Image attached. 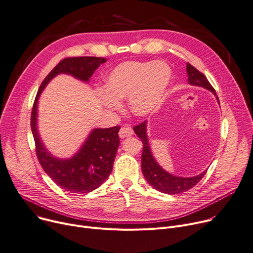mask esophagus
Returning <instances> with one entry per match:
<instances>
[{
  "mask_svg": "<svg viewBox=\"0 0 253 253\" xmlns=\"http://www.w3.org/2000/svg\"><path fill=\"white\" fill-rule=\"evenodd\" d=\"M133 134V129L129 126H124V127H121L120 131H119V136L120 138H125L127 136H130Z\"/></svg>",
  "mask_w": 253,
  "mask_h": 253,
  "instance_id": "esophagus-1",
  "label": "esophagus"
}]
</instances>
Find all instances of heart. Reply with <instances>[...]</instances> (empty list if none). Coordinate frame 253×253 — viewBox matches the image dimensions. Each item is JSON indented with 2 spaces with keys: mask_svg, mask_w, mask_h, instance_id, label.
<instances>
[{
  "mask_svg": "<svg viewBox=\"0 0 253 253\" xmlns=\"http://www.w3.org/2000/svg\"><path fill=\"white\" fill-rule=\"evenodd\" d=\"M173 77L171 67L164 61H127L111 71L100 103L110 110L120 109V99L127 98L133 114L144 117L162 105Z\"/></svg>",
  "mask_w": 253,
  "mask_h": 253,
  "instance_id": "1",
  "label": "heart"
}]
</instances>
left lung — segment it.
I'll return each mask as SVG.
<instances>
[{"label": "left lung", "mask_w": 253, "mask_h": 253, "mask_svg": "<svg viewBox=\"0 0 253 253\" xmlns=\"http://www.w3.org/2000/svg\"><path fill=\"white\" fill-rule=\"evenodd\" d=\"M186 69L188 74V82L190 84L207 88L216 96L215 90L213 89L211 84L209 82L205 74L199 72L195 67H193L189 63H187ZM216 99L218 100L217 96H216ZM133 130L136 133V135L140 138L143 144L142 156H141V169H142L143 176L145 177L146 181L151 185V186L156 188L157 190L167 194H179L181 192H185L194 187L195 185L206 175L207 171L194 177L183 178V177L174 176L170 173L166 172L156 162V160L153 157V154H151L150 151V147H149L147 135H146V121L134 126Z\"/></svg>", "instance_id": "left-lung-1"}]
</instances>
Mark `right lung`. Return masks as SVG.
Returning a JSON list of instances; mask_svg holds the SVG:
<instances>
[{
  "label": "right lung",
  "mask_w": 253,
  "mask_h": 253,
  "mask_svg": "<svg viewBox=\"0 0 253 253\" xmlns=\"http://www.w3.org/2000/svg\"><path fill=\"white\" fill-rule=\"evenodd\" d=\"M106 58L74 57L62 60L42 82L33 103L30 125L36 142V153L43 171L58 186L72 193H88L110 176L120 138V126L93 129L85 143L71 159L60 160L50 155L40 138L37 128L39 97L46 84L61 73L70 74L87 82Z\"/></svg>",
  "instance_id": "add662e5"
}]
</instances>
